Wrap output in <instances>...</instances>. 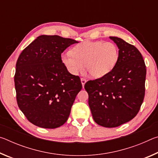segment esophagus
<instances>
[{"instance_id": "esophagus-1", "label": "esophagus", "mask_w": 158, "mask_h": 158, "mask_svg": "<svg viewBox=\"0 0 158 158\" xmlns=\"http://www.w3.org/2000/svg\"><path fill=\"white\" fill-rule=\"evenodd\" d=\"M81 82L82 86L84 87V85H85V82H86V80H85V79H84V78H81Z\"/></svg>"}]
</instances>
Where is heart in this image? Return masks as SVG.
Here are the masks:
<instances>
[{
  "mask_svg": "<svg viewBox=\"0 0 158 158\" xmlns=\"http://www.w3.org/2000/svg\"><path fill=\"white\" fill-rule=\"evenodd\" d=\"M118 49L111 42L85 41L74 46L71 53H63L60 59L71 74L76 75L85 68L93 78L111 73L118 60Z\"/></svg>",
  "mask_w": 158,
  "mask_h": 158,
  "instance_id": "heart-1",
  "label": "heart"
}]
</instances>
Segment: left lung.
Masks as SVG:
<instances>
[{"mask_svg": "<svg viewBox=\"0 0 158 158\" xmlns=\"http://www.w3.org/2000/svg\"><path fill=\"white\" fill-rule=\"evenodd\" d=\"M118 47V60L111 73L90 80L84 88L95 122L105 127H116L134 118L145 95L146 68L134 45L110 37Z\"/></svg>", "mask_w": 158, "mask_h": 158, "instance_id": "left-lung-1", "label": "left lung"}]
</instances>
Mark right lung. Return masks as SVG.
Instances as JSON below:
<instances>
[{
    "mask_svg": "<svg viewBox=\"0 0 158 158\" xmlns=\"http://www.w3.org/2000/svg\"><path fill=\"white\" fill-rule=\"evenodd\" d=\"M78 42L58 35H40L19 56L15 74L17 104L36 126L53 129L68 120L82 85L79 77L67 70L60 57Z\"/></svg>",
    "mask_w": 158,
    "mask_h": 158,
    "instance_id": "obj_1",
    "label": "right lung"
}]
</instances>
